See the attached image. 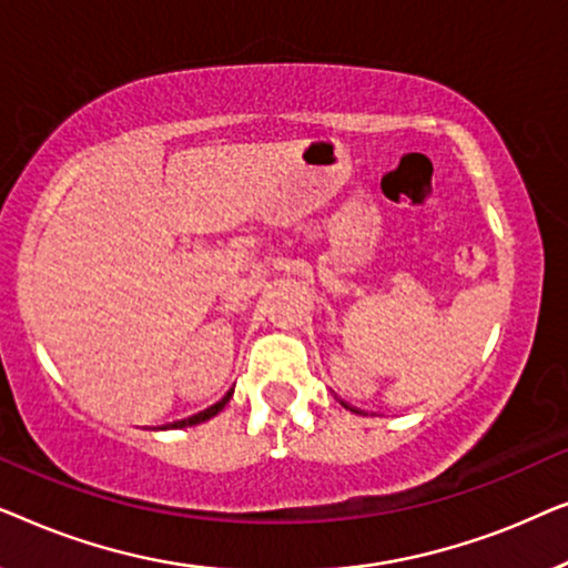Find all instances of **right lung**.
I'll list each match as a JSON object with an SVG mask.
<instances>
[{"mask_svg": "<svg viewBox=\"0 0 568 568\" xmlns=\"http://www.w3.org/2000/svg\"><path fill=\"white\" fill-rule=\"evenodd\" d=\"M222 408H224V403H216V406H212V408H209V410H204V414H199V416H191L189 422H178V424H173V426H191V424H201V422H206V418H212V416L220 414Z\"/></svg>", "mask_w": 568, "mask_h": 568, "instance_id": "right-lung-1", "label": "right lung"}]
</instances>
